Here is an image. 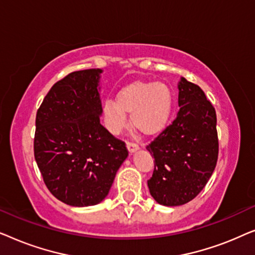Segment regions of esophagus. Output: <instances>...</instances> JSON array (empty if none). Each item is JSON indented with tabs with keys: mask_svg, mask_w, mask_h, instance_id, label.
Instances as JSON below:
<instances>
[{
	"mask_svg": "<svg viewBox=\"0 0 255 255\" xmlns=\"http://www.w3.org/2000/svg\"><path fill=\"white\" fill-rule=\"evenodd\" d=\"M127 147H128V152H130V153H134L135 151H138V149H139V145H138V144H134V142L128 141V142H127Z\"/></svg>",
	"mask_w": 255,
	"mask_h": 255,
	"instance_id": "esophagus-1",
	"label": "esophagus"
}]
</instances>
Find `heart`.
Returning <instances> with one entry per match:
<instances>
[{
	"mask_svg": "<svg viewBox=\"0 0 255 255\" xmlns=\"http://www.w3.org/2000/svg\"><path fill=\"white\" fill-rule=\"evenodd\" d=\"M174 109V94L163 82L134 81L123 87L116 102L103 103L106 127L111 133H120L127 125V114H131L132 127L145 135H154L167 127Z\"/></svg>",
	"mask_w": 255,
	"mask_h": 255,
	"instance_id": "obj_1",
	"label": "heart"
}]
</instances>
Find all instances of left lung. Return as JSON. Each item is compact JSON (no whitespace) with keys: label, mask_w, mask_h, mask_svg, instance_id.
I'll return each instance as SVG.
<instances>
[{"label":"left lung","mask_w":255,"mask_h":255,"mask_svg":"<svg viewBox=\"0 0 255 255\" xmlns=\"http://www.w3.org/2000/svg\"><path fill=\"white\" fill-rule=\"evenodd\" d=\"M176 118L151 144L154 170L147 181L159 204L176 207L194 200L214 173L218 159L217 117L211 102L195 83L181 78Z\"/></svg>","instance_id":"1"}]
</instances>
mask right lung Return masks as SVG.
<instances>
[{
	"label": "right lung",
	"instance_id": "add662e5",
	"mask_svg": "<svg viewBox=\"0 0 255 255\" xmlns=\"http://www.w3.org/2000/svg\"><path fill=\"white\" fill-rule=\"evenodd\" d=\"M102 69L69 73L55 82L36 116L34 159L47 189L72 207L99 204L128 155L102 124Z\"/></svg>",
	"mask_w": 255,
	"mask_h": 255
}]
</instances>
